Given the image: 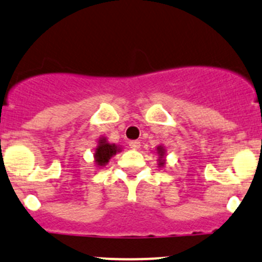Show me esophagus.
Masks as SVG:
<instances>
[{"label": "esophagus", "instance_id": "1", "mask_svg": "<svg viewBox=\"0 0 262 262\" xmlns=\"http://www.w3.org/2000/svg\"><path fill=\"white\" fill-rule=\"evenodd\" d=\"M140 141L139 140H134V141H130V147L132 150H139L140 149Z\"/></svg>", "mask_w": 262, "mask_h": 262}]
</instances>
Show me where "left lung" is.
Masks as SVG:
<instances>
[{"label":"left lung","instance_id":"8db88e82","mask_svg":"<svg viewBox=\"0 0 262 262\" xmlns=\"http://www.w3.org/2000/svg\"><path fill=\"white\" fill-rule=\"evenodd\" d=\"M156 154H158L159 159H158V165L159 168H164V165L166 164V149L164 145H159L156 147Z\"/></svg>","mask_w":262,"mask_h":262}]
</instances>
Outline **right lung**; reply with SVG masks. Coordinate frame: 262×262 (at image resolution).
I'll list each match as a JSON object with an SVG mask.
<instances>
[{"label": "right lung", "mask_w": 262, "mask_h": 262, "mask_svg": "<svg viewBox=\"0 0 262 262\" xmlns=\"http://www.w3.org/2000/svg\"><path fill=\"white\" fill-rule=\"evenodd\" d=\"M122 151V147L120 145H116V144H111L108 142V140L106 137H99L97 140V146L94 149L93 152V158H94V164L96 166H98L99 169L103 168L104 165H107L110 161V159L112 156H115L116 154Z\"/></svg>", "instance_id": "add662e5"}]
</instances>
